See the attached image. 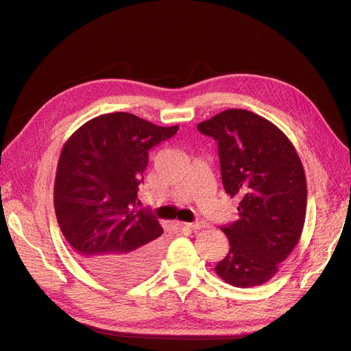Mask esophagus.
Masks as SVG:
<instances>
[{
    "label": "esophagus",
    "instance_id": "obj_1",
    "mask_svg": "<svg viewBox=\"0 0 351 351\" xmlns=\"http://www.w3.org/2000/svg\"><path fill=\"white\" fill-rule=\"evenodd\" d=\"M185 226L192 229V230H197V229L206 228V222H205V220H196V222H192V223H185Z\"/></svg>",
    "mask_w": 351,
    "mask_h": 351
}]
</instances>
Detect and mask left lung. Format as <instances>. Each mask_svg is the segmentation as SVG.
I'll use <instances>...</instances> for the list:
<instances>
[{
    "label": "left lung",
    "mask_w": 351,
    "mask_h": 351,
    "mask_svg": "<svg viewBox=\"0 0 351 351\" xmlns=\"http://www.w3.org/2000/svg\"><path fill=\"white\" fill-rule=\"evenodd\" d=\"M197 129L217 141L225 192L241 197L237 219L220 228L230 249L215 271L236 287L263 285L302 236L307 185L300 158L278 126L250 110L226 109Z\"/></svg>",
    "instance_id": "1"
}]
</instances>
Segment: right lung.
I'll use <instances>...</instances> for the list:
<instances>
[{"label": "right lung", "mask_w": 351, "mask_h": 351, "mask_svg": "<svg viewBox=\"0 0 351 351\" xmlns=\"http://www.w3.org/2000/svg\"><path fill=\"white\" fill-rule=\"evenodd\" d=\"M114 112L84 123L62 147L53 186L60 229L81 265L99 279L132 285L159 262L158 220L136 210L149 149L178 132Z\"/></svg>", "instance_id": "obj_1"}]
</instances>
